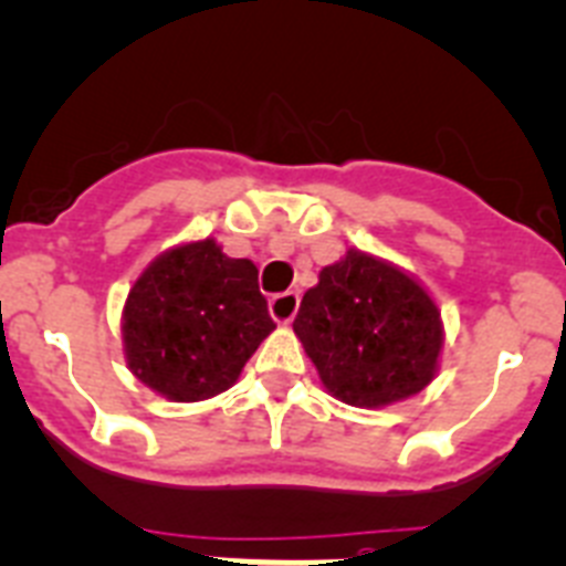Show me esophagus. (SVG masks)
I'll list each match as a JSON object with an SVG mask.
<instances>
[{"label": "esophagus", "instance_id": "34e87169", "mask_svg": "<svg viewBox=\"0 0 566 566\" xmlns=\"http://www.w3.org/2000/svg\"><path fill=\"white\" fill-rule=\"evenodd\" d=\"M298 313V293L287 290V293H279L271 298V315L276 324H290Z\"/></svg>", "mask_w": 566, "mask_h": 566}]
</instances>
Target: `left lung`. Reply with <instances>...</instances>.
<instances>
[{
  "label": "left lung",
  "instance_id": "1",
  "mask_svg": "<svg viewBox=\"0 0 566 566\" xmlns=\"http://www.w3.org/2000/svg\"><path fill=\"white\" fill-rule=\"evenodd\" d=\"M321 384L358 409H380L434 380L442 321L415 276L349 248L318 273L293 321Z\"/></svg>",
  "mask_w": 566,
  "mask_h": 566
}]
</instances>
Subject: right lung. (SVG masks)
Segmentation results:
<instances>
[{
	"label": "right lung",
	"mask_w": 566,
	"mask_h": 566,
	"mask_svg": "<svg viewBox=\"0 0 566 566\" xmlns=\"http://www.w3.org/2000/svg\"><path fill=\"white\" fill-rule=\"evenodd\" d=\"M276 329L251 259L213 239L160 253L137 276L120 318L132 375L175 403H197L237 384Z\"/></svg>",
	"instance_id": "add662e5"
}]
</instances>
